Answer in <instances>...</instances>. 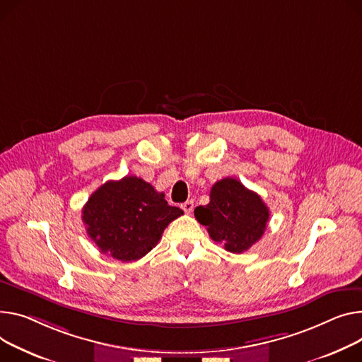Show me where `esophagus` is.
I'll use <instances>...</instances> for the list:
<instances>
[{
  "label": "esophagus",
  "instance_id": "esophagus-1",
  "mask_svg": "<svg viewBox=\"0 0 362 362\" xmlns=\"http://www.w3.org/2000/svg\"><path fill=\"white\" fill-rule=\"evenodd\" d=\"M182 209H183L186 214H190L192 211H194V201H186L185 204H182Z\"/></svg>",
  "mask_w": 362,
  "mask_h": 362
}]
</instances>
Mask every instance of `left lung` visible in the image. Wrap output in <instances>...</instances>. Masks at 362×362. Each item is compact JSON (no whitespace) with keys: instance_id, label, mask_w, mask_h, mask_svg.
<instances>
[{"instance_id":"1","label":"left lung","mask_w":362,"mask_h":362,"mask_svg":"<svg viewBox=\"0 0 362 362\" xmlns=\"http://www.w3.org/2000/svg\"><path fill=\"white\" fill-rule=\"evenodd\" d=\"M195 216L214 242L231 253H243L267 230L269 208L242 182L226 177L211 187L209 204L197 206Z\"/></svg>"}]
</instances>
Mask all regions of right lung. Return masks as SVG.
Returning a JSON list of instances; mask_svg holds the SVG:
<instances>
[{"mask_svg":"<svg viewBox=\"0 0 362 362\" xmlns=\"http://www.w3.org/2000/svg\"><path fill=\"white\" fill-rule=\"evenodd\" d=\"M183 211L170 206L163 192L136 176L109 180L93 192L83 208V223L102 253L132 262L146 256Z\"/></svg>","mask_w":362,"mask_h":362,"instance_id":"add662e5","label":"right lung"}]
</instances>
